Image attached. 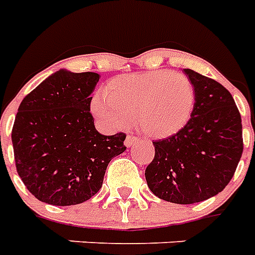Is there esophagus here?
<instances>
[{"mask_svg": "<svg viewBox=\"0 0 255 255\" xmlns=\"http://www.w3.org/2000/svg\"><path fill=\"white\" fill-rule=\"evenodd\" d=\"M136 141H137V137H135V136H127V137H126V140H124V145L129 148V147H132V145H133Z\"/></svg>", "mask_w": 255, "mask_h": 255, "instance_id": "1", "label": "esophagus"}]
</instances>
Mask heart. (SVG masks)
<instances>
[{
	"mask_svg": "<svg viewBox=\"0 0 255 255\" xmlns=\"http://www.w3.org/2000/svg\"><path fill=\"white\" fill-rule=\"evenodd\" d=\"M193 82L167 70L126 74L108 82L92 99V112L112 127L135 120L152 137H168L185 127L193 114Z\"/></svg>",
	"mask_w": 255,
	"mask_h": 255,
	"instance_id": "obj_1",
	"label": "heart"
}]
</instances>
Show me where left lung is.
<instances>
[{
    "instance_id": "8db88e82",
    "label": "left lung",
    "mask_w": 255,
    "mask_h": 255,
    "mask_svg": "<svg viewBox=\"0 0 255 255\" xmlns=\"http://www.w3.org/2000/svg\"><path fill=\"white\" fill-rule=\"evenodd\" d=\"M196 104L181 131L153 141L155 159L145 169L151 192L164 201L194 204L224 190L242 151V123L233 96L218 82L190 69Z\"/></svg>"
}]
</instances>
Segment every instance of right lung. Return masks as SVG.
<instances>
[{"label":"right lung","instance_id":"right-lung-1","mask_svg":"<svg viewBox=\"0 0 255 255\" xmlns=\"http://www.w3.org/2000/svg\"><path fill=\"white\" fill-rule=\"evenodd\" d=\"M96 73L58 70L25 96L11 141L19 177L34 197L77 205L99 192L108 163L126 151L124 133L95 129L90 103Z\"/></svg>","mask_w":255,"mask_h":255}]
</instances>
